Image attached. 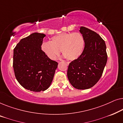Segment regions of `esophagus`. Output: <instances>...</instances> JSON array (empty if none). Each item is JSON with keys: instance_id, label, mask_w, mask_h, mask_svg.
Returning <instances> with one entry per match:
<instances>
[{"instance_id": "obj_1", "label": "esophagus", "mask_w": 123, "mask_h": 123, "mask_svg": "<svg viewBox=\"0 0 123 123\" xmlns=\"http://www.w3.org/2000/svg\"><path fill=\"white\" fill-rule=\"evenodd\" d=\"M66 64H67V65H69V63H68V62H67V63H66Z\"/></svg>"}]
</instances>
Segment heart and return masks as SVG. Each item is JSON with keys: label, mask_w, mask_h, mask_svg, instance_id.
Masks as SVG:
<instances>
[{"label": "heart", "mask_w": 123, "mask_h": 123, "mask_svg": "<svg viewBox=\"0 0 123 123\" xmlns=\"http://www.w3.org/2000/svg\"><path fill=\"white\" fill-rule=\"evenodd\" d=\"M85 46L83 37L80 33H62L53 36L50 42L43 43L41 50L50 59H55L60 50L69 60L78 59L83 53Z\"/></svg>", "instance_id": "heart-1"}]
</instances>
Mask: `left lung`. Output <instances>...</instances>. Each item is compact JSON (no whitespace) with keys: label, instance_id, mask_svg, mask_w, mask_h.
Returning a JSON list of instances; mask_svg holds the SVG:
<instances>
[{"label":"left lung","instance_id":"8db88e82","mask_svg":"<svg viewBox=\"0 0 123 123\" xmlns=\"http://www.w3.org/2000/svg\"><path fill=\"white\" fill-rule=\"evenodd\" d=\"M80 32L85 40L81 55L69 64L67 76L75 88H91L100 80L107 63L106 46L104 40L96 32L85 27Z\"/></svg>","mask_w":123,"mask_h":123}]
</instances>
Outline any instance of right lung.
<instances>
[{
	"label": "right lung",
	"mask_w": 123,
	"mask_h": 123,
	"mask_svg": "<svg viewBox=\"0 0 123 123\" xmlns=\"http://www.w3.org/2000/svg\"><path fill=\"white\" fill-rule=\"evenodd\" d=\"M46 35L35 32L20 40L13 50V69L17 81L33 92L44 91L51 85L58 63L41 50Z\"/></svg>",
	"instance_id": "obj_1"
}]
</instances>
